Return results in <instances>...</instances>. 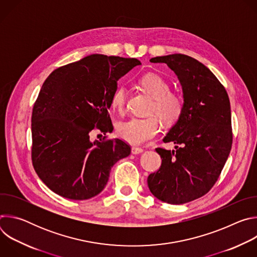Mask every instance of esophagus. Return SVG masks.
Returning a JSON list of instances; mask_svg holds the SVG:
<instances>
[{"instance_id":"esophagus-1","label":"esophagus","mask_w":257,"mask_h":257,"mask_svg":"<svg viewBox=\"0 0 257 257\" xmlns=\"http://www.w3.org/2000/svg\"><path fill=\"white\" fill-rule=\"evenodd\" d=\"M131 153L133 155H140L143 153V150L140 148H136V146H133V148L131 149Z\"/></svg>"}]
</instances>
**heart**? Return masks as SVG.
<instances>
[{
  "instance_id": "b5f03b06",
  "label": "heart",
  "mask_w": 257,
  "mask_h": 257,
  "mask_svg": "<svg viewBox=\"0 0 257 257\" xmlns=\"http://www.w3.org/2000/svg\"><path fill=\"white\" fill-rule=\"evenodd\" d=\"M143 89L154 97L151 113L157 114L146 118H131L117 125L118 135L130 144L138 145L155 138L162 127L161 120L168 124L176 122L184 111V99L182 95L170 91L169 83L161 76L150 73L139 80ZM127 101V89L120 86L112 96V107L123 112Z\"/></svg>"
}]
</instances>
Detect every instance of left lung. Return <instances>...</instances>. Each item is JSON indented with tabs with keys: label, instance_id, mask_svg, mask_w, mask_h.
<instances>
[{
	"label": "left lung",
	"instance_id": "8db88e82",
	"mask_svg": "<svg viewBox=\"0 0 257 257\" xmlns=\"http://www.w3.org/2000/svg\"><path fill=\"white\" fill-rule=\"evenodd\" d=\"M165 63L182 87L184 111L163 139L176 151L157 149L158 172L148 178L155 197L183 204L206 194L221 174L232 148L231 106L225 87L202 63L182 54L152 58Z\"/></svg>",
	"mask_w": 257,
	"mask_h": 257
}]
</instances>
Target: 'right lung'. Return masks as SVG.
I'll use <instances>...</instances> for the list:
<instances>
[{"instance_id":"obj_1","label":"right lung","mask_w":257,"mask_h":257,"mask_svg":"<svg viewBox=\"0 0 257 257\" xmlns=\"http://www.w3.org/2000/svg\"><path fill=\"white\" fill-rule=\"evenodd\" d=\"M137 59L99 54L53 71L44 82L31 118L32 164L58 195L85 200L100 193L112 167L131 153L119 138L91 141L97 128L113 131L108 115L117 82Z\"/></svg>"}]
</instances>
